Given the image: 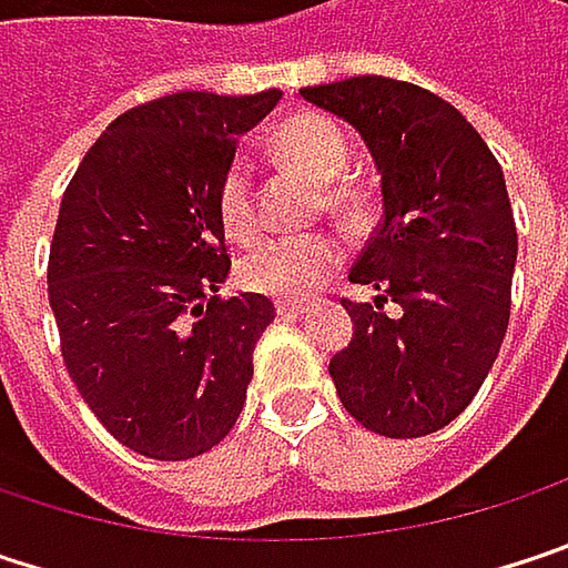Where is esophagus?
Returning <instances> with one entry per match:
<instances>
[{
	"label": "esophagus",
	"mask_w": 568,
	"mask_h": 568,
	"mask_svg": "<svg viewBox=\"0 0 568 568\" xmlns=\"http://www.w3.org/2000/svg\"><path fill=\"white\" fill-rule=\"evenodd\" d=\"M308 305L305 302H276V315L280 318H298Z\"/></svg>",
	"instance_id": "34e87169"
}]
</instances>
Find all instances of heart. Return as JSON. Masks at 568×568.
I'll return each instance as SVG.
<instances>
[{"instance_id":"heart-1","label":"heart","mask_w":568,"mask_h":568,"mask_svg":"<svg viewBox=\"0 0 568 568\" xmlns=\"http://www.w3.org/2000/svg\"><path fill=\"white\" fill-rule=\"evenodd\" d=\"M276 158L285 168L308 176L312 183H332L348 168V141L345 134L318 118L298 114L285 121L273 141ZM325 206L345 216H355L362 206V193L352 186L325 190ZM216 216L223 233L233 243H253L260 233V213L253 200V173L246 161H230L216 186ZM342 260V246L328 233H298V236H273L253 246L240 260V283L263 295L276 298H302L325 283Z\"/></svg>"}]
</instances>
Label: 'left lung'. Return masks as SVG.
<instances>
[{"instance_id":"1","label":"left lung","mask_w":568,"mask_h":568,"mask_svg":"<svg viewBox=\"0 0 568 568\" xmlns=\"http://www.w3.org/2000/svg\"><path fill=\"white\" fill-rule=\"evenodd\" d=\"M298 94L352 124L382 176V223L348 273L378 295L342 302L355 332L328 375L368 430L434 434L480 392L507 335L516 226L504 171L470 121L417 84L358 74Z\"/></svg>"}]
</instances>
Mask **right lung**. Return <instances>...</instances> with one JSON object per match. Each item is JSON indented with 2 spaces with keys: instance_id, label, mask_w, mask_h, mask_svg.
<instances>
[{
  "instance_id": "obj_1",
  "label": "right lung",
  "mask_w": 568,
  "mask_h": 568,
  "mask_svg": "<svg viewBox=\"0 0 568 568\" xmlns=\"http://www.w3.org/2000/svg\"><path fill=\"white\" fill-rule=\"evenodd\" d=\"M283 98L176 91L114 118L58 210L49 302L61 358L94 417L134 454L190 460L236 424L276 308L220 298L216 216L236 144Z\"/></svg>"
}]
</instances>
